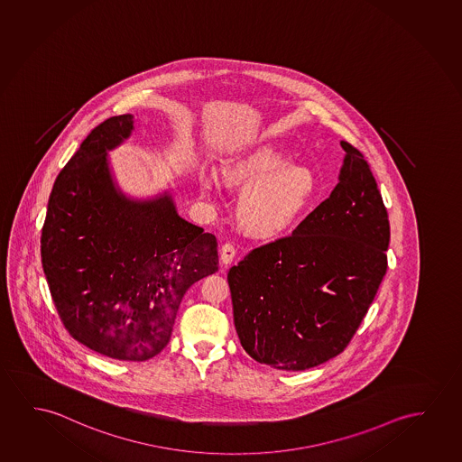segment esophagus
<instances>
[{"instance_id":"34e87169","label":"esophagus","mask_w":462,"mask_h":462,"mask_svg":"<svg viewBox=\"0 0 462 462\" xmlns=\"http://www.w3.org/2000/svg\"><path fill=\"white\" fill-rule=\"evenodd\" d=\"M235 254H236V249H235L234 243L228 242L222 245V248H220V261H222V263L228 265L234 261Z\"/></svg>"}]
</instances>
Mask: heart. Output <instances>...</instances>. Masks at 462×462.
Returning a JSON list of instances; mask_svg holds the SVG:
<instances>
[{
  "mask_svg": "<svg viewBox=\"0 0 462 462\" xmlns=\"http://www.w3.org/2000/svg\"><path fill=\"white\" fill-rule=\"evenodd\" d=\"M290 163V156L273 145H263L227 164L228 184L248 189L240 201V219L253 234H277L288 227L313 192L310 171ZM217 185L214 172L201 176L206 193Z\"/></svg>",
  "mask_w": 462,
  "mask_h": 462,
  "instance_id": "1",
  "label": "heart"
}]
</instances>
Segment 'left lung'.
Masks as SVG:
<instances>
[{"instance_id": "8db88e82", "label": "left lung", "mask_w": 462, "mask_h": 462, "mask_svg": "<svg viewBox=\"0 0 462 462\" xmlns=\"http://www.w3.org/2000/svg\"><path fill=\"white\" fill-rule=\"evenodd\" d=\"M341 147L329 199L228 270L243 348L272 368L302 371L344 352L387 272L391 226L376 179L360 150Z\"/></svg>"}]
</instances>
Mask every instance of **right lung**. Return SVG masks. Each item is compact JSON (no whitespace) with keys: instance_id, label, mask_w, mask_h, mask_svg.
<instances>
[{"instance_id":"obj_1","label":"right lung","mask_w":462,"mask_h":462,"mask_svg":"<svg viewBox=\"0 0 462 462\" xmlns=\"http://www.w3.org/2000/svg\"><path fill=\"white\" fill-rule=\"evenodd\" d=\"M134 129L118 115L88 134L59 172L42 232V263L59 317L100 356L145 362L170 342L185 291L217 270V240L182 219L170 193L131 199L106 152Z\"/></svg>"}]
</instances>
